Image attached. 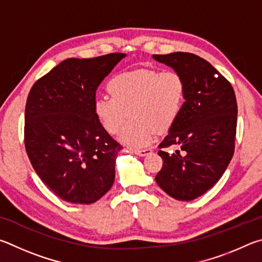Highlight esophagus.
<instances>
[{
  "label": "esophagus",
  "mask_w": 262,
  "mask_h": 262,
  "mask_svg": "<svg viewBox=\"0 0 262 262\" xmlns=\"http://www.w3.org/2000/svg\"><path fill=\"white\" fill-rule=\"evenodd\" d=\"M152 152V149L150 148H146V149H136L134 150V153L136 155H138V157H145V155H147L148 153Z\"/></svg>",
  "instance_id": "34e87169"
}]
</instances>
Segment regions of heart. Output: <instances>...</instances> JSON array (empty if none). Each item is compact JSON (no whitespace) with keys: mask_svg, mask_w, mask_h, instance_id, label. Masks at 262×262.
<instances>
[{"mask_svg":"<svg viewBox=\"0 0 262 262\" xmlns=\"http://www.w3.org/2000/svg\"><path fill=\"white\" fill-rule=\"evenodd\" d=\"M112 96L94 101V114L109 134H116L128 116L118 139L131 148L152 143L157 132L168 131L184 108L186 86L175 71L137 70L115 76L108 82Z\"/></svg>","mask_w":262,"mask_h":262,"instance_id":"1","label":"heart"}]
</instances>
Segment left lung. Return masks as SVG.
Segmentation results:
<instances>
[{"mask_svg":"<svg viewBox=\"0 0 262 262\" xmlns=\"http://www.w3.org/2000/svg\"><path fill=\"white\" fill-rule=\"evenodd\" d=\"M185 81L184 108L159 145L176 147L175 153L159 150L162 169L158 185L181 201H190L216 184L235 150L236 95L230 82L212 64L194 54L176 52L153 55Z\"/></svg>","mask_w":262,"mask_h":262,"instance_id":"obj_1","label":"left lung"}]
</instances>
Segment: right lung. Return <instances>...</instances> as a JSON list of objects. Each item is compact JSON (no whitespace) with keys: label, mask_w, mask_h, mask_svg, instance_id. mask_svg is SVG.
Returning <instances> with one entry per match:
<instances>
[{"label":"right lung","mask_w":262,"mask_h":262,"mask_svg":"<svg viewBox=\"0 0 262 262\" xmlns=\"http://www.w3.org/2000/svg\"><path fill=\"white\" fill-rule=\"evenodd\" d=\"M126 54L64 59L32 86L25 107V148L50 191L89 205L115 181L121 145L94 114L96 90Z\"/></svg>","instance_id":"obj_1"}]
</instances>
